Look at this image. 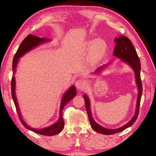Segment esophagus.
Segmentation results:
<instances>
[{"label": "esophagus", "mask_w": 156, "mask_h": 156, "mask_svg": "<svg viewBox=\"0 0 156 156\" xmlns=\"http://www.w3.org/2000/svg\"><path fill=\"white\" fill-rule=\"evenodd\" d=\"M84 85H85V83H84V80H78L76 82V87L78 90H81L84 87Z\"/></svg>", "instance_id": "esophagus-1"}]
</instances>
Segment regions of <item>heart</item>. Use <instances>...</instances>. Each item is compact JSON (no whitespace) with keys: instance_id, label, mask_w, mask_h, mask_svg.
<instances>
[{"instance_id":"heart-1","label":"heart","mask_w":156,"mask_h":156,"mask_svg":"<svg viewBox=\"0 0 156 156\" xmlns=\"http://www.w3.org/2000/svg\"><path fill=\"white\" fill-rule=\"evenodd\" d=\"M108 46L106 42L102 39L89 41L84 44V50L89 53V60L92 64H97L106 55Z\"/></svg>"}]
</instances>
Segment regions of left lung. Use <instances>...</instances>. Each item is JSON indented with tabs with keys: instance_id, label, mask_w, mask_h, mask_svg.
<instances>
[{
	"instance_id": "left-lung-1",
	"label": "left lung",
	"mask_w": 156,
	"mask_h": 156,
	"mask_svg": "<svg viewBox=\"0 0 156 156\" xmlns=\"http://www.w3.org/2000/svg\"><path fill=\"white\" fill-rule=\"evenodd\" d=\"M114 42L115 43L114 51H113V55H114V56L117 57L118 58H120L121 61L127 64L132 69V70L133 71L134 74H135V81L137 85V89H138V97H137L136 111L133 118H131L130 121H129L127 123L125 124V125L120 126L119 128L112 129L103 127V126L100 125L99 124H98L94 120L93 117H92L91 110L90 100H89L87 95L86 94H84L83 98L84 100V102H85L86 110L87 112L89 120V122H90L91 128L95 131H96L99 133L104 134V135H112V134L119 133V132L124 131L126 128H128L129 126L133 125V123L135 122V121L136 120L138 115L140 103V100L142 94V86L140 78L141 65L140 62L139 57L136 51V49L134 48L133 44H132L131 41L129 40L127 37L125 36H119L118 38H115ZM109 64L110 63L107 65H104L101 66V67H98L95 71V72L91 73V75H100Z\"/></svg>"
}]
</instances>
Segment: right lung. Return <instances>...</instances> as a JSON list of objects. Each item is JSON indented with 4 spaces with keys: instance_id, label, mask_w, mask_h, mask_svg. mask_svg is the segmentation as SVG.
I'll return each instance as SVG.
<instances>
[{
    "instance_id": "1",
    "label": "right lung",
    "mask_w": 156,
    "mask_h": 156,
    "mask_svg": "<svg viewBox=\"0 0 156 156\" xmlns=\"http://www.w3.org/2000/svg\"><path fill=\"white\" fill-rule=\"evenodd\" d=\"M51 41V39L45 38H40V37L34 36V35H28L26 38L23 41L22 43L20 44L19 47L17 50L15 56L13 59V64H12V71H13V76L12 80V99L14 100V105L16 108L17 113L19 116V118L21 121V122L23 125H24L26 129H29V130L32 131L33 132H35L36 133L41 134V135L51 136H54L56 134L59 133L60 131L64 128L65 126V122L62 118V110L67 102L70 101L71 100L73 99V98L76 96V87L74 85L71 86L67 91L65 92L62 97L61 102H60V110H59V117L58 119L56 122H54L52 125H49L46 127L41 128V129H35L30 126L29 125L26 123L25 121L23 120V116L21 115V112L20 111L19 105H18V102L17 100L16 95V79H15V73L16 72V67L18 65V63L19 62L20 58L22 56H24L26 53L29 52L31 50L34 49L36 47H38L42 44H44L47 43H49Z\"/></svg>"
}]
</instances>
